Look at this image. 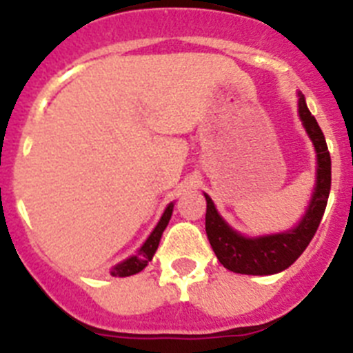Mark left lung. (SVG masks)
Returning a JSON list of instances; mask_svg holds the SVG:
<instances>
[{"label":"left lung","mask_w":353,"mask_h":353,"mask_svg":"<svg viewBox=\"0 0 353 353\" xmlns=\"http://www.w3.org/2000/svg\"><path fill=\"white\" fill-rule=\"evenodd\" d=\"M300 118L318 154V181L314 188L312 201L305 213V217L294 230L278 235L245 239L233 232L217 213L212 199L206 197V235L217 254L219 262L226 269L241 274H274L300 259V254L307 250L312 236L318 232L319 222L327 208L330 183H332V161L328 152L327 141L319 129L316 118L310 114L303 94H300Z\"/></svg>","instance_id":"8db88e82"}]
</instances>
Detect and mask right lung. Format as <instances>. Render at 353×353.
Returning <instances> with one entry per match:
<instances>
[{"instance_id":"1","label":"right lung","mask_w":353,"mask_h":353,"mask_svg":"<svg viewBox=\"0 0 353 353\" xmlns=\"http://www.w3.org/2000/svg\"><path fill=\"white\" fill-rule=\"evenodd\" d=\"M172 210H174V204L170 203L167 206V210H165V213H163L161 221L158 222V226L154 228V232L150 233L149 239H147L145 244L141 245V250L138 251V254H134L131 259L123 260L121 263L114 265V268L111 269L112 276H131V274H136V272H140L141 269H145V265L152 260L154 253L158 250L163 232H165V228H167L168 221H170L172 217Z\"/></svg>"}]
</instances>
